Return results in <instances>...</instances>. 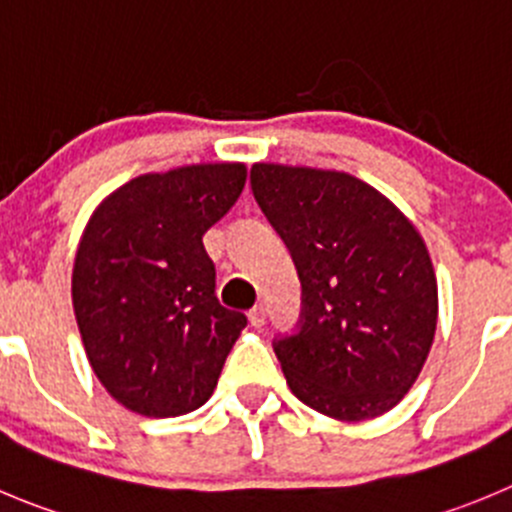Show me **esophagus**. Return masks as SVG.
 <instances>
[{"label":"esophagus","instance_id":"34e87169","mask_svg":"<svg viewBox=\"0 0 512 512\" xmlns=\"http://www.w3.org/2000/svg\"><path fill=\"white\" fill-rule=\"evenodd\" d=\"M248 321H251V326H264L266 324V306L264 304H256L251 311H248Z\"/></svg>","mask_w":512,"mask_h":512}]
</instances>
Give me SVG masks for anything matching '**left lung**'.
Returning <instances> with one entry per match:
<instances>
[{
	"label": "left lung",
	"mask_w": 512,
	"mask_h": 512,
	"mask_svg": "<svg viewBox=\"0 0 512 512\" xmlns=\"http://www.w3.org/2000/svg\"><path fill=\"white\" fill-rule=\"evenodd\" d=\"M251 191L294 259L296 332L274 339L291 392L334 420H372L410 392L437 326L417 228L359 178L256 163Z\"/></svg>",
	"instance_id": "1"
}]
</instances>
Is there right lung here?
I'll use <instances>...</instances> for the list:
<instances>
[{"label":"right lung","mask_w":512,"mask_h":512,"mask_svg":"<svg viewBox=\"0 0 512 512\" xmlns=\"http://www.w3.org/2000/svg\"><path fill=\"white\" fill-rule=\"evenodd\" d=\"M243 183L241 163L140 175L87 223L72 271L77 326L102 387L138 415L198 410L246 326L218 304L203 246Z\"/></svg>","instance_id":"right-lung-1"}]
</instances>
